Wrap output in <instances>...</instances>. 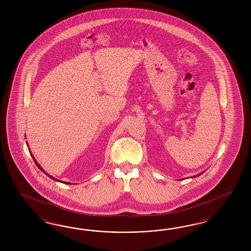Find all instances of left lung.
Instances as JSON below:
<instances>
[{"mask_svg": "<svg viewBox=\"0 0 251 251\" xmlns=\"http://www.w3.org/2000/svg\"><path fill=\"white\" fill-rule=\"evenodd\" d=\"M202 173H204V172H202ZM202 173H200V174H198L197 176H191V177H196V176H199L201 175Z\"/></svg>", "mask_w": 251, "mask_h": 251, "instance_id": "obj_1", "label": "left lung"}]
</instances>
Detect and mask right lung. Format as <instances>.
Wrapping results in <instances>:
<instances>
[{"instance_id":"obj_1","label":"right lung","mask_w":251,"mask_h":251,"mask_svg":"<svg viewBox=\"0 0 251 251\" xmlns=\"http://www.w3.org/2000/svg\"><path fill=\"white\" fill-rule=\"evenodd\" d=\"M29 152H30V154H31V155H32V157H33V159H34V161H35V163H36V165H37V166H38V168H39V169H40V170H41V171H43V173H45L46 175L48 176H49V177H50V178H51V179H53V180H55V181H58V182L65 183V184H72V183L64 182V181H61V180H59V179H57V178H55V177H53V176H52L49 175V174H48V173H46L45 170H44V169H43V168H42V167H40V166H39V164H38V162H37V160H36V159H35V158H34V156H33V154H32V152H31V151H29Z\"/></svg>"}]
</instances>
